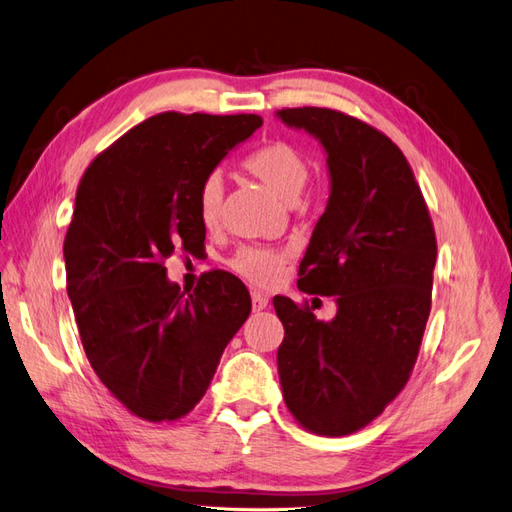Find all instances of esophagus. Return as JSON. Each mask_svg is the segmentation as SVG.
<instances>
[{
  "instance_id": "1",
  "label": "esophagus",
  "mask_w": 512,
  "mask_h": 512,
  "mask_svg": "<svg viewBox=\"0 0 512 512\" xmlns=\"http://www.w3.org/2000/svg\"><path fill=\"white\" fill-rule=\"evenodd\" d=\"M267 303H269V299L265 295H262V293H252V308H254V312L265 310Z\"/></svg>"
}]
</instances>
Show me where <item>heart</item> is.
<instances>
[{
    "label": "heart",
    "mask_w": 512,
    "mask_h": 512,
    "mask_svg": "<svg viewBox=\"0 0 512 512\" xmlns=\"http://www.w3.org/2000/svg\"><path fill=\"white\" fill-rule=\"evenodd\" d=\"M245 170L265 183L286 204H295L310 181V161L299 148L286 142H273L245 159ZM224 178L219 172L209 174L198 191V217L206 230L217 228L222 219ZM286 250L278 247L243 245L230 258V269L256 286H273L280 280Z\"/></svg>",
    "instance_id": "heart-1"
}]
</instances>
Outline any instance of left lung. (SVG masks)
I'll return each instance as SVG.
<instances>
[{
	"mask_svg": "<svg viewBox=\"0 0 512 512\" xmlns=\"http://www.w3.org/2000/svg\"><path fill=\"white\" fill-rule=\"evenodd\" d=\"M327 155L329 200L299 265V290L336 297L319 321L273 297L284 325L278 372L288 411L312 433L364 428L405 388L431 312L437 241L400 148L370 124L325 107L280 109Z\"/></svg>",
	"mask_w": 512,
	"mask_h": 512,
	"instance_id": "1",
	"label": "left lung"
}]
</instances>
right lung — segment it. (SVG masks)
<instances>
[{"label": "right lung", "mask_w": 512, "mask_h": 512, "mask_svg": "<svg viewBox=\"0 0 512 512\" xmlns=\"http://www.w3.org/2000/svg\"><path fill=\"white\" fill-rule=\"evenodd\" d=\"M260 124L254 114L153 116L96 157L77 187L68 299L96 377L137 418L187 416L250 316V293L232 273H206L185 295L163 260L202 252L200 185Z\"/></svg>", "instance_id": "1"}]
</instances>
